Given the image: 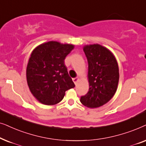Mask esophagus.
<instances>
[{
	"instance_id": "esophagus-1",
	"label": "esophagus",
	"mask_w": 146,
	"mask_h": 146,
	"mask_svg": "<svg viewBox=\"0 0 146 146\" xmlns=\"http://www.w3.org/2000/svg\"><path fill=\"white\" fill-rule=\"evenodd\" d=\"M78 80H79L78 77H75V78H73V82H74V83H75V85L77 84V81H78Z\"/></svg>"
}]
</instances>
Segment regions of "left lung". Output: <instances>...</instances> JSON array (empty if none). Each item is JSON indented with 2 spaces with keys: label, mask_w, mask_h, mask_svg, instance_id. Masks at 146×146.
I'll return each instance as SVG.
<instances>
[{
  "label": "left lung",
  "mask_w": 146,
  "mask_h": 146,
  "mask_svg": "<svg viewBox=\"0 0 146 146\" xmlns=\"http://www.w3.org/2000/svg\"><path fill=\"white\" fill-rule=\"evenodd\" d=\"M88 61L89 91L80 102L89 108L104 106L117 91L119 74L115 57L108 48L99 44L83 46Z\"/></svg>",
  "instance_id": "obj_1"
}]
</instances>
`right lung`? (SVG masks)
Segmentation results:
<instances>
[{"mask_svg":"<svg viewBox=\"0 0 146 146\" xmlns=\"http://www.w3.org/2000/svg\"><path fill=\"white\" fill-rule=\"evenodd\" d=\"M73 48V44L49 41L33 50L27 67V81L31 93L41 104H58L65 91L75 87L64 63Z\"/></svg>","mask_w":146,"mask_h":146,"instance_id":"right-lung-1","label":"right lung"}]
</instances>
